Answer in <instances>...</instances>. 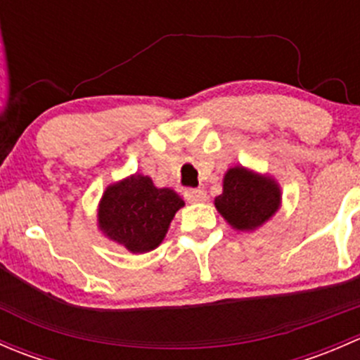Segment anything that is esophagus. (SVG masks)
<instances>
[{
  "label": "esophagus",
  "mask_w": 360,
  "mask_h": 360,
  "mask_svg": "<svg viewBox=\"0 0 360 360\" xmlns=\"http://www.w3.org/2000/svg\"><path fill=\"white\" fill-rule=\"evenodd\" d=\"M184 197L190 203H200L207 200V195L203 190H186L184 191Z\"/></svg>",
  "instance_id": "obj_1"
}]
</instances>
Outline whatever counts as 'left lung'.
I'll return each instance as SVG.
<instances>
[{"mask_svg": "<svg viewBox=\"0 0 360 360\" xmlns=\"http://www.w3.org/2000/svg\"><path fill=\"white\" fill-rule=\"evenodd\" d=\"M214 205L233 230L254 231L281 209V184L268 174L235 165L224 174L223 193L214 198Z\"/></svg>", "mask_w": 360, "mask_h": 360, "instance_id": "8db88e82", "label": "left lung"}]
</instances>
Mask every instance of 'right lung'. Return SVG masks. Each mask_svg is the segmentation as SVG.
I'll list each match as a JSON object with an SVG mask.
<instances>
[{
	"label": "right lung",
	"mask_w": 360,
	"mask_h": 360,
	"mask_svg": "<svg viewBox=\"0 0 360 360\" xmlns=\"http://www.w3.org/2000/svg\"><path fill=\"white\" fill-rule=\"evenodd\" d=\"M184 200L170 188H157L136 172L110 184L101 197L97 226L106 238L132 254L157 249Z\"/></svg>",
	"instance_id": "add662e5"
}]
</instances>
